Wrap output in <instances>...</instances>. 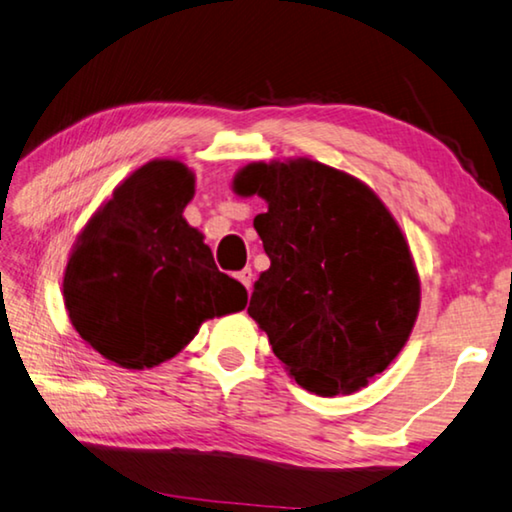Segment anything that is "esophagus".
I'll use <instances>...</instances> for the list:
<instances>
[{"mask_svg": "<svg viewBox=\"0 0 512 512\" xmlns=\"http://www.w3.org/2000/svg\"><path fill=\"white\" fill-rule=\"evenodd\" d=\"M238 279H240L242 286H245V288L249 290L251 283H254V272H251V267H245V270H240V272H238Z\"/></svg>", "mask_w": 512, "mask_h": 512, "instance_id": "34e87169", "label": "esophagus"}]
</instances>
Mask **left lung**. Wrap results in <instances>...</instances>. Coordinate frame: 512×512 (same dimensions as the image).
<instances>
[{
    "instance_id": "obj_1",
    "label": "left lung",
    "mask_w": 512,
    "mask_h": 512,
    "mask_svg": "<svg viewBox=\"0 0 512 512\" xmlns=\"http://www.w3.org/2000/svg\"><path fill=\"white\" fill-rule=\"evenodd\" d=\"M238 196H261L254 219L270 267L247 313L290 377L318 396L366 387L410 338L421 281L407 238L359 178L327 164L251 162Z\"/></svg>"
}]
</instances>
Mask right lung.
<instances>
[{"mask_svg":"<svg viewBox=\"0 0 512 512\" xmlns=\"http://www.w3.org/2000/svg\"><path fill=\"white\" fill-rule=\"evenodd\" d=\"M192 169L162 157L116 185L77 235L64 272L68 318L86 345L128 371L176 357L210 318L247 306L183 210Z\"/></svg>","mask_w":512,"mask_h":512,"instance_id":"right-lung-1","label":"right lung"}]
</instances>
